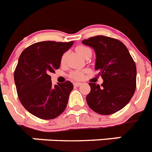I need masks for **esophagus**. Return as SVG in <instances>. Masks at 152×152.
<instances>
[{
  "label": "esophagus",
  "instance_id": "obj_1",
  "mask_svg": "<svg viewBox=\"0 0 152 152\" xmlns=\"http://www.w3.org/2000/svg\"><path fill=\"white\" fill-rule=\"evenodd\" d=\"M80 85H81V83H80V82H75V83H74V86H75V87H79Z\"/></svg>",
  "mask_w": 152,
  "mask_h": 152
}]
</instances>
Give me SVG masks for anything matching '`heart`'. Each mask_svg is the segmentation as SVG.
Here are the masks:
<instances>
[{
  "mask_svg": "<svg viewBox=\"0 0 152 152\" xmlns=\"http://www.w3.org/2000/svg\"><path fill=\"white\" fill-rule=\"evenodd\" d=\"M76 51H77L81 56H82L83 58H85L88 53L91 52V50L86 46L79 45V46H77V48H76ZM66 58H67V53L65 52L62 54L61 58V63L62 64L65 62ZM85 72H86V71H78V70H76V71H71V73H70L69 76L70 77L75 79V80H80V79H81L84 77V75H85Z\"/></svg>",
  "mask_w": 152,
  "mask_h": 152,
  "instance_id": "obj_1",
  "label": "heart"
}]
</instances>
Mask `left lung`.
Masks as SVG:
<instances>
[{
    "instance_id": "left-lung-1",
    "label": "left lung",
    "mask_w": 152,
    "mask_h": 152,
    "mask_svg": "<svg viewBox=\"0 0 152 152\" xmlns=\"http://www.w3.org/2000/svg\"><path fill=\"white\" fill-rule=\"evenodd\" d=\"M94 48V69L103 83L101 87L89 83L91 91L86 97L91 110L100 115H112L122 109L132 99L136 88V65L126 46L112 37L98 35L83 40Z\"/></svg>"
}]
</instances>
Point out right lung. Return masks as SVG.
<instances>
[{
  "label": "right lung",
  "mask_w": 152,
  "mask_h": 152,
  "mask_svg": "<svg viewBox=\"0 0 152 152\" xmlns=\"http://www.w3.org/2000/svg\"><path fill=\"white\" fill-rule=\"evenodd\" d=\"M73 43H34L19 57L14 75L18 98L27 111L39 118H55L67 107L72 83L67 81L54 86L50 74L60 67L62 54Z\"/></svg>",
  "instance_id": "1"
}]
</instances>
